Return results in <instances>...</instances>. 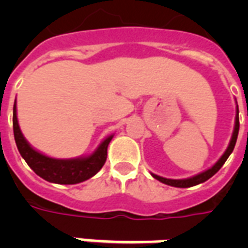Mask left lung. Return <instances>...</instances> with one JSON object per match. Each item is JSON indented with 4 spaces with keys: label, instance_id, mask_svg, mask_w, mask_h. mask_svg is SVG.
I'll use <instances>...</instances> for the list:
<instances>
[{
    "label": "left lung",
    "instance_id": "obj_1",
    "mask_svg": "<svg viewBox=\"0 0 248 248\" xmlns=\"http://www.w3.org/2000/svg\"><path fill=\"white\" fill-rule=\"evenodd\" d=\"M238 105H237V116H235V124H234V131H233V135H232L231 143L228 145L227 151L224 152V155L220 157V159L215 165L210 167L208 170L203 171V172L198 173L196 176L188 177V179H179V180H175V179H166V177L158 176V175H155L152 173V176L159 180L161 183L166 185H171V186H176V188H189V186H194V185H198L201 183H204L206 180H208L210 177H212L217 171H219L223 165L225 163V161L228 159V157L231 155V153L234 149V145L237 143V138H238V131H239V117H238Z\"/></svg>",
    "mask_w": 248,
    "mask_h": 248
}]
</instances>
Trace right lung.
Instances as JSON below:
<instances>
[{"instance_id":"1","label":"right lung","mask_w":248,"mask_h":248,"mask_svg":"<svg viewBox=\"0 0 248 248\" xmlns=\"http://www.w3.org/2000/svg\"><path fill=\"white\" fill-rule=\"evenodd\" d=\"M14 138L16 143L17 151L24 161L34 172L50 183L55 184H78L93 177L100 171L107 161V149L112 140L113 135L103 140L97 149L89 157L73 159H56L42 155L33 149L23 136L17 124L16 100L14 104L13 112Z\"/></svg>"}]
</instances>
